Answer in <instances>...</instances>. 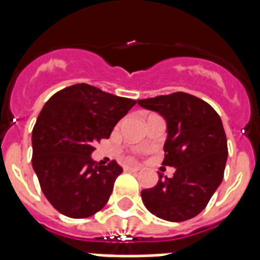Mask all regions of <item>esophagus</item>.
Masks as SVG:
<instances>
[{
	"instance_id": "obj_1",
	"label": "esophagus",
	"mask_w": 260,
	"mask_h": 260,
	"mask_svg": "<svg viewBox=\"0 0 260 260\" xmlns=\"http://www.w3.org/2000/svg\"><path fill=\"white\" fill-rule=\"evenodd\" d=\"M124 170H125V171H139L140 169H139V167H136V166H125V167H124Z\"/></svg>"
}]
</instances>
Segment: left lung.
Returning a JSON list of instances; mask_svg holds the SVG:
<instances>
[{
    "instance_id": "left-lung-1",
    "label": "left lung",
    "mask_w": 260,
    "mask_h": 260,
    "mask_svg": "<svg viewBox=\"0 0 260 260\" xmlns=\"http://www.w3.org/2000/svg\"><path fill=\"white\" fill-rule=\"evenodd\" d=\"M138 104L166 120L163 165L175 169L171 178L159 174L154 187L142 190L143 204L167 221L193 218L205 209L224 177L228 147L221 118L201 98L182 91Z\"/></svg>"
}]
</instances>
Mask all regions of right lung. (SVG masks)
<instances>
[{
  "label": "right lung",
  "mask_w": 260,
  "mask_h": 260,
  "mask_svg": "<svg viewBox=\"0 0 260 260\" xmlns=\"http://www.w3.org/2000/svg\"><path fill=\"white\" fill-rule=\"evenodd\" d=\"M135 100L77 83L55 93L32 131V167L46 198L71 218L90 217L109 200L122 169L93 160L95 143L108 139Z\"/></svg>",
  "instance_id": "right-lung-1"
}]
</instances>
